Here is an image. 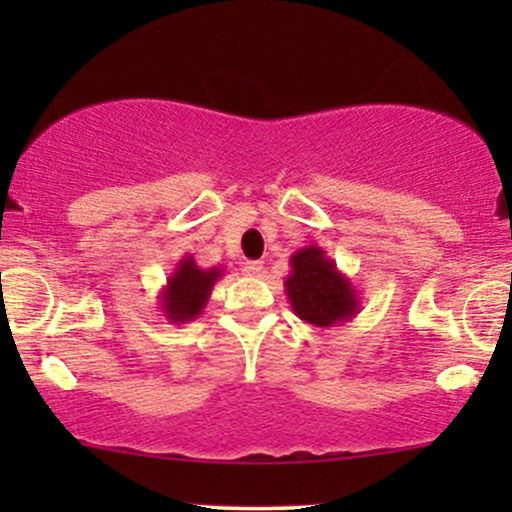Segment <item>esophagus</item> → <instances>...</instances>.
<instances>
[{"mask_svg":"<svg viewBox=\"0 0 512 512\" xmlns=\"http://www.w3.org/2000/svg\"><path fill=\"white\" fill-rule=\"evenodd\" d=\"M262 262H245V267H243V272L248 274V276H260L262 274Z\"/></svg>","mask_w":512,"mask_h":512,"instance_id":"obj_1","label":"esophagus"}]
</instances>
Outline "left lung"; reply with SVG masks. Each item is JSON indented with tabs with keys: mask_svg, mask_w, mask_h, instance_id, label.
Here are the masks:
<instances>
[{
	"mask_svg": "<svg viewBox=\"0 0 512 512\" xmlns=\"http://www.w3.org/2000/svg\"><path fill=\"white\" fill-rule=\"evenodd\" d=\"M289 264L291 274L286 276L284 289L293 313L303 322L317 330H330L361 313V296L325 250L308 245L293 252Z\"/></svg>",
	"mask_w": 512,
	"mask_h": 512,
	"instance_id": "1",
	"label": "left lung"
}]
</instances>
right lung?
Masks as SVG:
<instances>
[{
	"instance_id": "obj_1",
	"label": "right lung",
	"mask_w": 512,
	"mask_h": 512,
	"mask_svg": "<svg viewBox=\"0 0 512 512\" xmlns=\"http://www.w3.org/2000/svg\"><path fill=\"white\" fill-rule=\"evenodd\" d=\"M221 276L223 267L204 269L199 267L192 255L182 257L166 279V286L158 293L163 317L173 325L195 320L207 308L211 289H214Z\"/></svg>"
}]
</instances>
